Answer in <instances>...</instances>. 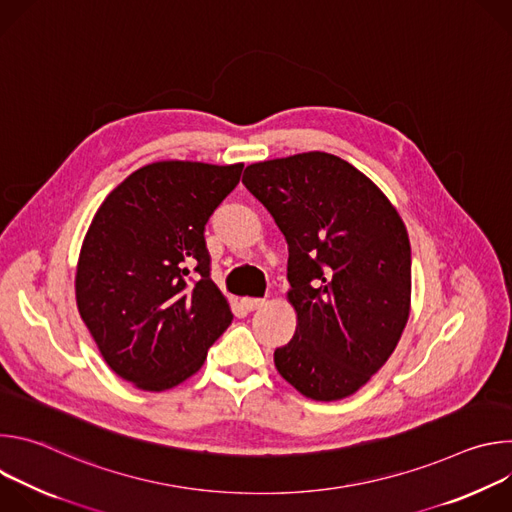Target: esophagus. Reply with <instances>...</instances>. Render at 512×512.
<instances>
[{
    "mask_svg": "<svg viewBox=\"0 0 512 512\" xmlns=\"http://www.w3.org/2000/svg\"><path fill=\"white\" fill-rule=\"evenodd\" d=\"M263 304H265V300H259V298H243V300H241V306H243L245 310H249V312L261 308Z\"/></svg>",
    "mask_w": 512,
    "mask_h": 512,
    "instance_id": "esophagus-1",
    "label": "esophagus"
}]
</instances>
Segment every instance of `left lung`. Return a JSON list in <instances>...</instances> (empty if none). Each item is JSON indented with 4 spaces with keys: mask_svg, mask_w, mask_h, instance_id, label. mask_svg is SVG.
I'll list each match as a JSON object with an SVG mask.
<instances>
[{
    "mask_svg": "<svg viewBox=\"0 0 512 512\" xmlns=\"http://www.w3.org/2000/svg\"><path fill=\"white\" fill-rule=\"evenodd\" d=\"M245 188L285 237L296 334L277 373L314 401L367 385L393 354L411 310V247L397 208L352 164L306 152L247 166Z\"/></svg>",
    "mask_w": 512,
    "mask_h": 512,
    "instance_id": "left-lung-1",
    "label": "left lung"
}]
</instances>
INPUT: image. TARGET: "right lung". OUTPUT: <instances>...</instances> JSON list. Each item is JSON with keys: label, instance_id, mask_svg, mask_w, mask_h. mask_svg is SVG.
I'll return each mask as SVG.
<instances>
[{"label": "right lung", "instance_id": "1", "mask_svg": "<svg viewBox=\"0 0 512 512\" xmlns=\"http://www.w3.org/2000/svg\"><path fill=\"white\" fill-rule=\"evenodd\" d=\"M243 164L154 162L109 192L85 235L79 314L109 369L141 391L184 383L231 320L210 279L204 225Z\"/></svg>", "mask_w": 512, "mask_h": 512}]
</instances>
